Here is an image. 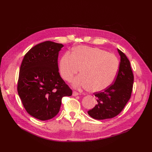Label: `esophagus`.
I'll use <instances>...</instances> for the list:
<instances>
[{
	"mask_svg": "<svg viewBox=\"0 0 152 152\" xmlns=\"http://www.w3.org/2000/svg\"><path fill=\"white\" fill-rule=\"evenodd\" d=\"M79 95V94L77 92L73 91V96H77V95Z\"/></svg>",
	"mask_w": 152,
	"mask_h": 152,
	"instance_id": "1",
	"label": "esophagus"
}]
</instances>
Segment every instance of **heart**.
I'll use <instances>...</instances> for the list:
<instances>
[{
	"instance_id": "obj_1",
	"label": "heart",
	"mask_w": 152,
	"mask_h": 152,
	"mask_svg": "<svg viewBox=\"0 0 152 152\" xmlns=\"http://www.w3.org/2000/svg\"><path fill=\"white\" fill-rule=\"evenodd\" d=\"M119 62L114 54L98 47L77 46L71 54L66 52L59 62L60 73L64 80L71 82L81 69V75L73 82L76 89L100 92L110 87L116 77Z\"/></svg>"
}]
</instances>
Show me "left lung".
<instances>
[{"mask_svg": "<svg viewBox=\"0 0 152 152\" xmlns=\"http://www.w3.org/2000/svg\"><path fill=\"white\" fill-rule=\"evenodd\" d=\"M120 55L119 71L115 81L108 88L95 94L97 104L87 111L95 119L112 118L121 113L129 100L134 83V75L130 61L126 55L118 49Z\"/></svg>", "mask_w": 152, "mask_h": 152, "instance_id": "obj_1", "label": "left lung"}]
</instances>
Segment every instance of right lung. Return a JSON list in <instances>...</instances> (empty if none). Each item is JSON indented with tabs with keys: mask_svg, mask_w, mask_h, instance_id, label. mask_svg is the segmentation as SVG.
Instances as JSON below:
<instances>
[{
	"mask_svg": "<svg viewBox=\"0 0 152 152\" xmlns=\"http://www.w3.org/2000/svg\"><path fill=\"white\" fill-rule=\"evenodd\" d=\"M63 46L52 41L40 43L26 53L21 63L18 93L27 112L39 120L55 117L62 98L72 95L58 72V53Z\"/></svg>",
	"mask_w": 152,
	"mask_h": 152,
	"instance_id": "add662e5",
	"label": "right lung"
}]
</instances>
